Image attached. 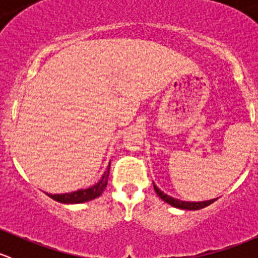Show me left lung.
Returning <instances> with one entry per match:
<instances>
[{
	"instance_id": "obj_1",
	"label": "left lung",
	"mask_w": 258,
	"mask_h": 258,
	"mask_svg": "<svg viewBox=\"0 0 258 258\" xmlns=\"http://www.w3.org/2000/svg\"><path fill=\"white\" fill-rule=\"evenodd\" d=\"M153 187H155V191L156 194L160 196V199H162L163 201L166 202V204L171 205V206L176 207V209H181V210H189V211H196V210H201V209H205V207L210 206L211 204H213V202L216 201L217 199H212V200H209V201H201V202H188V201H181V200H177V199H173V197L168 196V195H166L165 192L161 191L160 188H158L157 186H156L155 183H153Z\"/></svg>"
}]
</instances>
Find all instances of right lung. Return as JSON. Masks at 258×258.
Masks as SVG:
<instances>
[{"label":"right lung","instance_id":"add662e5","mask_svg":"<svg viewBox=\"0 0 258 258\" xmlns=\"http://www.w3.org/2000/svg\"><path fill=\"white\" fill-rule=\"evenodd\" d=\"M110 165L108 163L107 168L103 172L102 177L97 183H95L93 186L88 187L85 189H77V191L70 192V194H47L48 197H51L52 200L57 202H61V204H83V202L91 201L93 199H97L98 196L102 195V192L105 191L106 186H107L108 182V176H110Z\"/></svg>","mask_w":258,"mask_h":258}]
</instances>
